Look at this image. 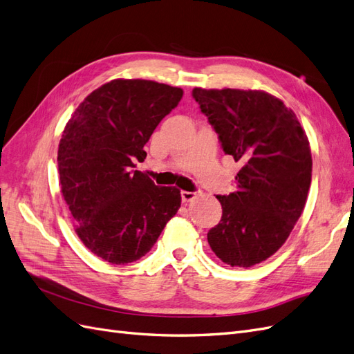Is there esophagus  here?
I'll return each instance as SVG.
<instances>
[{
	"label": "esophagus",
	"mask_w": 354,
	"mask_h": 354,
	"mask_svg": "<svg viewBox=\"0 0 354 354\" xmlns=\"http://www.w3.org/2000/svg\"><path fill=\"white\" fill-rule=\"evenodd\" d=\"M181 201H183L185 203L186 202H190V201H194L195 198H196V194L195 192H186V190H181Z\"/></svg>",
	"instance_id": "obj_1"
}]
</instances>
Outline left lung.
Listing matches in <instances>:
<instances>
[{"mask_svg": "<svg viewBox=\"0 0 354 354\" xmlns=\"http://www.w3.org/2000/svg\"><path fill=\"white\" fill-rule=\"evenodd\" d=\"M201 112L224 153L241 164L236 192L218 195L223 216L208 243L232 267L273 255L304 209L312 183V152L295 113L260 90L194 88Z\"/></svg>", "mask_w": 354, "mask_h": 354, "instance_id": "obj_1", "label": "left lung"}]
</instances>
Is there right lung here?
Returning <instances> with one entry per match:
<instances>
[{"label": "right lung", "mask_w": 354, "mask_h": 354, "mask_svg": "<svg viewBox=\"0 0 354 354\" xmlns=\"http://www.w3.org/2000/svg\"><path fill=\"white\" fill-rule=\"evenodd\" d=\"M183 90L147 80H113L84 99L59 143L60 189L75 232L104 261L127 264L151 251L181 203L177 187H159L136 160Z\"/></svg>", "instance_id": "1"}]
</instances>
